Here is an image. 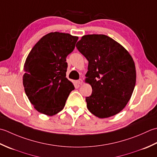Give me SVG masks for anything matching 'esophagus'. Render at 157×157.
I'll list each match as a JSON object with an SVG mask.
<instances>
[{
	"label": "esophagus",
	"instance_id": "esophagus-1",
	"mask_svg": "<svg viewBox=\"0 0 157 157\" xmlns=\"http://www.w3.org/2000/svg\"><path fill=\"white\" fill-rule=\"evenodd\" d=\"M77 83H78V84L79 85H82V80L81 78L78 80V81H77Z\"/></svg>",
	"mask_w": 157,
	"mask_h": 157
}]
</instances>
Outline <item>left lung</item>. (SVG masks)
I'll list each match as a JSON object with an SVG mask.
<instances>
[{
    "label": "left lung",
    "mask_w": 157,
    "mask_h": 157,
    "mask_svg": "<svg viewBox=\"0 0 157 157\" xmlns=\"http://www.w3.org/2000/svg\"><path fill=\"white\" fill-rule=\"evenodd\" d=\"M76 47L89 62L85 82L91 85L92 94L85 99L88 110L100 119L119 113L136 85L132 57L121 44L104 34L85 35Z\"/></svg>",
    "instance_id": "1"
}]
</instances>
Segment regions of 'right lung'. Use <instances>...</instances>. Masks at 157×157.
Masks as SVG:
<instances>
[{
    "mask_svg": "<svg viewBox=\"0 0 157 157\" xmlns=\"http://www.w3.org/2000/svg\"><path fill=\"white\" fill-rule=\"evenodd\" d=\"M78 37L55 32L44 35L28 54L24 66L23 85L38 112L53 116L62 110L74 85L66 78V57Z\"/></svg>",
    "mask_w": 157,
    "mask_h": 157,
    "instance_id": "add662e5",
    "label": "right lung"
}]
</instances>
